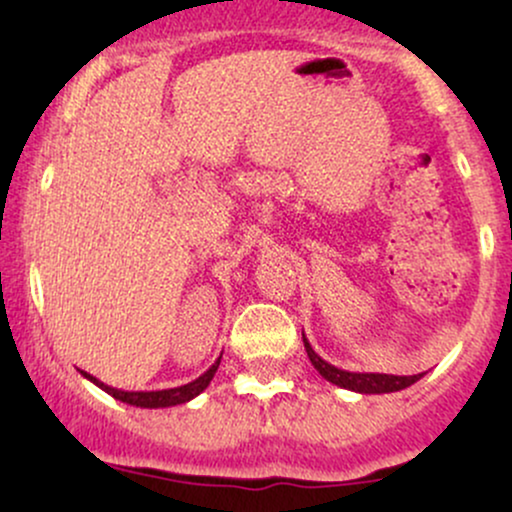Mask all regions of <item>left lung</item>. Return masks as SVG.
<instances>
[{"instance_id": "8db88e82", "label": "left lung", "mask_w": 512, "mask_h": 512, "mask_svg": "<svg viewBox=\"0 0 512 512\" xmlns=\"http://www.w3.org/2000/svg\"><path fill=\"white\" fill-rule=\"evenodd\" d=\"M305 351H308L310 363H313L317 373L327 380V383L344 387V390L361 392V395H385V392H397L404 387L414 385L416 380L424 378V373L419 375H387V373H351V370H342L332 363H327L320 354H315V349L310 346L308 339L303 334Z\"/></svg>"}]
</instances>
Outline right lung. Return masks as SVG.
Listing matches in <instances>:
<instances>
[{"mask_svg":"<svg viewBox=\"0 0 512 512\" xmlns=\"http://www.w3.org/2000/svg\"><path fill=\"white\" fill-rule=\"evenodd\" d=\"M221 363V356L216 358V363L211 366L207 373L199 375L197 380H192V383L187 385H180V387H170V390H139V392H127V390H117V387H110L101 383L98 378H93L91 373H86V370H81V375H84L86 380H91L93 385L101 387L103 392H108L110 397L120 399V402L125 404H132V407H142V409H163V407H175V404H185L190 402V399H195L199 392H204L211 383V378H214L216 368H219Z\"/></svg>","mask_w":512,"mask_h":512,"instance_id":"1","label":"right lung"}]
</instances>
